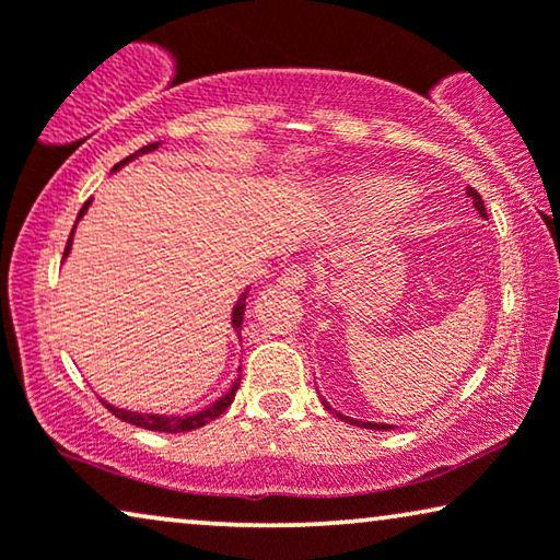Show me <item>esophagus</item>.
<instances>
[{
    "label": "esophagus",
    "instance_id": "1",
    "mask_svg": "<svg viewBox=\"0 0 560 560\" xmlns=\"http://www.w3.org/2000/svg\"><path fill=\"white\" fill-rule=\"evenodd\" d=\"M305 282H308V267L303 265H290L280 272V285L290 290H303Z\"/></svg>",
    "mask_w": 560,
    "mask_h": 560
}]
</instances>
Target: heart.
I'll list each match as a JSON object with an SVG mask.
<instances>
[{"label": "heart", "mask_w": 560, "mask_h": 560, "mask_svg": "<svg viewBox=\"0 0 560 560\" xmlns=\"http://www.w3.org/2000/svg\"><path fill=\"white\" fill-rule=\"evenodd\" d=\"M395 196H397V188L393 183L380 180V178L354 183V186H349L347 190L349 203L354 206L357 211H366V213H380L389 209V206L395 203Z\"/></svg>", "instance_id": "obj_1"}]
</instances>
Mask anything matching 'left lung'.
<instances>
[{
    "mask_svg": "<svg viewBox=\"0 0 560 560\" xmlns=\"http://www.w3.org/2000/svg\"><path fill=\"white\" fill-rule=\"evenodd\" d=\"M466 194H469L471 198H474V206H477V211L481 213V217H485L487 219V209H485V201H481V196L477 194V190H474V188H469V190H466ZM326 405V408L328 410H331V405H328V402H324ZM331 412H336V410H331ZM336 416H339L341 420H349V423L351 425H362V428H374V431H389V425H385V423H362V420H351V418H343L341 416V412H336Z\"/></svg>",
    "mask_w": 560,
    "mask_h": 560,
    "instance_id": "1",
    "label": "left lung"
}]
</instances>
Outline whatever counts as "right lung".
<instances>
[{
	"instance_id": "right-lung-1",
	"label": "right lung",
	"mask_w": 560,
	"mask_h": 560,
	"mask_svg": "<svg viewBox=\"0 0 560 560\" xmlns=\"http://www.w3.org/2000/svg\"><path fill=\"white\" fill-rule=\"evenodd\" d=\"M158 148V142L155 144H144V148H140L135 152V155H129V158H125V160H119L117 165H114V171H117V167H121L125 163H129V160L132 158H137V155H142V152H152ZM86 209H89V203H83V209H81V213H79V219L83 217V213H86ZM75 229V226H73ZM71 240H73V232H71V236H68V244H66V252H63V257L68 255V249H71ZM249 293V290H247ZM247 293H244L240 301H236V305H234V313H232V324H234V328L236 331H242V320H244V308H247ZM240 380L242 377H236V382L232 385V389H229V393L224 395V397H219L217 402L213 405H209V408L206 410H201V412H194V416H142V412H129V410H119V408H112V405H106V408H109V412L112 416H117L119 420H125V423H132V425H140V428H148V431H158V433H188V431H196V428H203L206 423H211L213 418H219L221 412H224L229 405H232V400H234V395H236V389H240Z\"/></svg>"
}]
</instances>
